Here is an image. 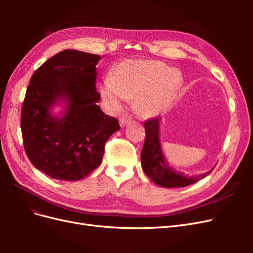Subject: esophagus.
<instances>
[{
    "label": "esophagus",
    "mask_w": 253,
    "mask_h": 253,
    "mask_svg": "<svg viewBox=\"0 0 253 253\" xmlns=\"http://www.w3.org/2000/svg\"><path fill=\"white\" fill-rule=\"evenodd\" d=\"M131 120H132V117H131V116H128V115H124V116H122V117L119 119L120 126H126Z\"/></svg>",
    "instance_id": "esophagus-1"
}]
</instances>
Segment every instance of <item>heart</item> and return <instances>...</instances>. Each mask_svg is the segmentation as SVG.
I'll use <instances>...</instances> for the list:
<instances>
[{
	"label": "heart",
	"mask_w": 253,
	"mask_h": 253,
	"mask_svg": "<svg viewBox=\"0 0 253 253\" xmlns=\"http://www.w3.org/2000/svg\"><path fill=\"white\" fill-rule=\"evenodd\" d=\"M182 83L179 71L157 60H126L103 78L99 93L106 108L119 112L126 100H135V111L154 117L172 104Z\"/></svg>",
	"instance_id": "heart-1"
}]
</instances>
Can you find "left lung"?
<instances>
[{"label": "left lung", "instance_id": "8db88e82", "mask_svg": "<svg viewBox=\"0 0 253 253\" xmlns=\"http://www.w3.org/2000/svg\"><path fill=\"white\" fill-rule=\"evenodd\" d=\"M160 117L144 122L145 139L141 151V167L148 177L160 187L180 188L192 185L209 175L214 168L206 173L189 176L182 172H177L168 165L160 144Z\"/></svg>", "mask_w": 253, "mask_h": 253}]
</instances>
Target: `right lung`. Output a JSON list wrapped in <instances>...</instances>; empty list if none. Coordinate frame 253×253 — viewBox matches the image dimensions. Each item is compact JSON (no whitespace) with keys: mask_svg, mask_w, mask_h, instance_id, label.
<instances>
[{"mask_svg":"<svg viewBox=\"0 0 253 253\" xmlns=\"http://www.w3.org/2000/svg\"><path fill=\"white\" fill-rule=\"evenodd\" d=\"M99 55L65 49L30 78L21 111L23 144L36 169L59 180L77 181L102 162L104 145L120 128L118 120L97 105ZM65 104L56 117L51 109Z\"/></svg>","mask_w":253,"mask_h":253,"instance_id":"right-lung-1","label":"right lung"}]
</instances>
